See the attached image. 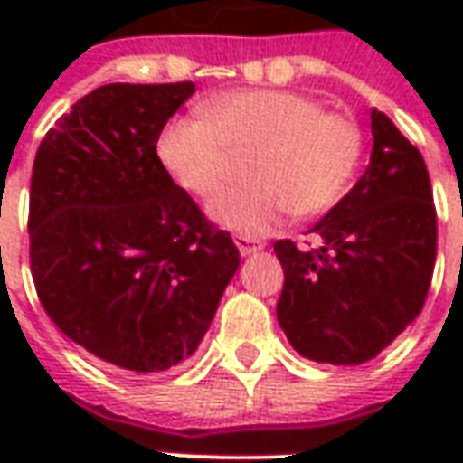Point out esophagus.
I'll list each match as a JSON object with an SVG mask.
<instances>
[{
    "instance_id": "obj_1",
    "label": "esophagus",
    "mask_w": 463,
    "mask_h": 463,
    "mask_svg": "<svg viewBox=\"0 0 463 463\" xmlns=\"http://www.w3.org/2000/svg\"><path fill=\"white\" fill-rule=\"evenodd\" d=\"M232 241H235V245H238L241 255H252V252L262 250V241H258V238H250V235H235Z\"/></svg>"
}]
</instances>
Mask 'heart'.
<instances>
[{
    "label": "heart",
    "instance_id": "heart-1",
    "mask_svg": "<svg viewBox=\"0 0 463 463\" xmlns=\"http://www.w3.org/2000/svg\"><path fill=\"white\" fill-rule=\"evenodd\" d=\"M364 136L354 118L325 111L295 91H232L208 116H183L158 141L165 171L183 191L208 201L252 158L250 185L213 203V218L248 235L280 228L298 211L305 218L332 211L362 161Z\"/></svg>",
    "mask_w": 463,
    "mask_h": 463
}]
</instances>
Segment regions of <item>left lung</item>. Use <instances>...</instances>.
I'll use <instances>...</instances> for the list:
<instances>
[{
	"mask_svg": "<svg viewBox=\"0 0 463 463\" xmlns=\"http://www.w3.org/2000/svg\"><path fill=\"white\" fill-rule=\"evenodd\" d=\"M357 185L310 232L320 248L275 242L285 270L278 320L302 357L362 364L427 300L437 260V208L427 163L382 111Z\"/></svg>",
	"mask_w": 463,
	"mask_h": 463,
	"instance_id": "1",
	"label": "left lung"
}]
</instances>
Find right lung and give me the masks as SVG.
Wrapping results in <instances>:
<instances>
[{
	"instance_id": "obj_1",
	"label": "right lung",
	"mask_w": 463,
	"mask_h": 463,
	"mask_svg": "<svg viewBox=\"0 0 463 463\" xmlns=\"http://www.w3.org/2000/svg\"><path fill=\"white\" fill-rule=\"evenodd\" d=\"M195 91L106 84L49 128L32 168L29 265L46 315L114 367L148 374L201 345L241 265L156 153Z\"/></svg>"
}]
</instances>
